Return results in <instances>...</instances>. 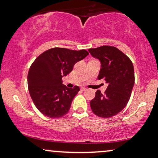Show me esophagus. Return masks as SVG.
<instances>
[{
  "instance_id": "34e87169",
  "label": "esophagus",
  "mask_w": 158,
  "mask_h": 158,
  "mask_svg": "<svg viewBox=\"0 0 158 158\" xmlns=\"http://www.w3.org/2000/svg\"><path fill=\"white\" fill-rule=\"evenodd\" d=\"M85 90H86V88L84 87H81V91H85Z\"/></svg>"
}]
</instances>
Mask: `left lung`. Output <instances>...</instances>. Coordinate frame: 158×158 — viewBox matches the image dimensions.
Wrapping results in <instances>:
<instances>
[{
  "mask_svg": "<svg viewBox=\"0 0 158 158\" xmlns=\"http://www.w3.org/2000/svg\"><path fill=\"white\" fill-rule=\"evenodd\" d=\"M90 54L101 63L98 79L108 84L102 94L100 90L90 101L94 115L107 118L121 112L129 102L134 85V70L131 60L123 52L113 46L104 45L89 49Z\"/></svg>",
  "mask_w": 158,
  "mask_h": 158,
  "instance_id": "8db88e82",
  "label": "left lung"
}]
</instances>
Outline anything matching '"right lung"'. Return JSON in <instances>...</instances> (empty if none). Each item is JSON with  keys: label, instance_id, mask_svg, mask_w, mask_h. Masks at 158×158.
Instances as JSON below:
<instances>
[{"label": "right lung", "instance_id": "1", "mask_svg": "<svg viewBox=\"0 0 158 158\" xmlns=\"http://www.w3.org/2000/svg\"><path fill=\"white\" fill-rule=\"evenodd\" d=\"M88 55L86 50L53 48L40 55L32 63L27 76L28 89L34 104L44 115L58 118L68 113L79 87H66L62 77Z\"/></svg>", "mask_w": 158, "mask_h": 158}]
</instances>
